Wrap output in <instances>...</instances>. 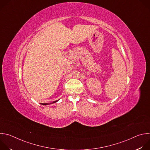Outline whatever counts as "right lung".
I'll return each mask as SVG.
<instances>
[{"label": "right lung", "instance_id": "right-lung-1", "mask_svg": "<svg viewBox=\"0 0 150 150\" xmlns=\"http://www.w3.org/2000/svg\"><path fill=\"white\" fill-rule=\"evenodd\" d=\"M57 101H58V100H56V101H53V103H50V104H52V103H56ZM45 104V105H48V104H49V103H45V104Z\"/></svg>", "mask_w": 150, "mask_h": 150}]
</instances>
